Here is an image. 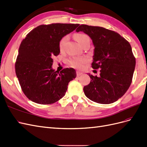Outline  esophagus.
<instances>
[{"mask_svg":"<svg viewBox=\"0 0 147 147\" xmlns=\"http://www.w3.org/2000/svg\"><path fill=\"white\" fill-rule=\"evenodd\" d=\"M83 74V72H80V71H77V77H79V76H80L81 75H82Z\"/></svg>","mask_w":147,"mask_h":147,"instance_id":"esophagus-1","label":"esophagus"}]
</instances>
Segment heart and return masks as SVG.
Listing matches in <instances>:
<instances>
[{
	"instance_id": "heart-1",
	"label": "heart",
	"mask_w": 147,
	"mask_h": 147,
	"mask_svg": "<svg viewBox=\"0 0 147 147\" xmlns=\"http://www.w3.org/2000/svg\"><path fill=\"white\" fill-rule=\"evenodd\" d=\"M88 37L86 35L83 34H75L74 35V38L80 45L84 41L86 38ZM67 40V37H64L59 42V48L60 50H62L64 48V47L65 45V43H66ZM85 62V59L84 58H80V57H75V58H73L70 60V63L74 67L76 68H80L82 67V65L83 63Z\"/></svg>"
}]
</instances>
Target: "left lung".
I'll list each match as a JSON object with an SVG mask.
<instances>
[{"mask_svg": "<svg viewBox=\"0 0 147 147\" xmlns=\"http://www.w3.org/2000/svg\"><path fill=\"white\" fill-rule=\"evenodd\" d=\"M83 32L94 45L92 67L100 70V76L88 74L91 82L83 91L88 99L109 104L125 94L132 82L136 59L131 45L115 31L99 26L82 24L76 32Z\"/></svg>", "mask_w": 147, "mask_h": 147, "instance_id": "8db88e82", "label": "left lung"}]
</instances>
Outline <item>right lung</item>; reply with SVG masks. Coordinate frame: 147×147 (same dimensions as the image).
Instances as JSON below:
<instances>
[{
  "label": "right lung",
  "mask_w": 147,
  "mask_h": 147,
  "mask_svg": "<svg viewBox=\"0 0 147 147\" xmlns=\"http://www.w3.org/2000/svg\"><path fill=\"white\" fill-rule=\"evenodd\" d=\"M79 25L38 26L21 42L15 72L22 90L30 100L51 104L64 96L69 83L77 77L76 71L73 68L55 71L52 68V57L59 54L61 40Z\"/></svg>",
  "instance_id": "add662e5"
}]
</instances>
